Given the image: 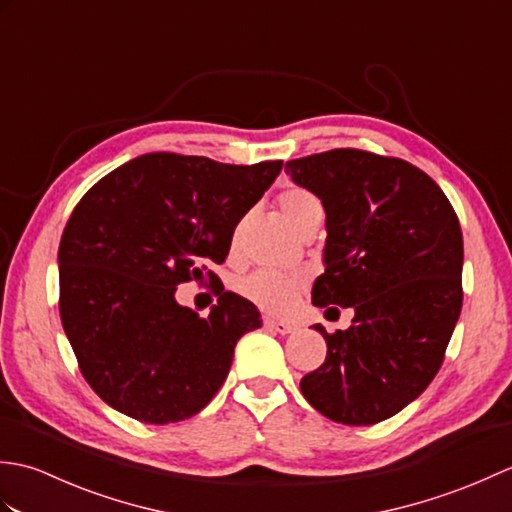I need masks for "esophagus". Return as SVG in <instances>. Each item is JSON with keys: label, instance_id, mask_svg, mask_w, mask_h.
<instances>
[{"label": "esophagus", "instance_id": "34e87169", "mask_svg": "<svg viewBox=\"0 0 512 512\" xmlns=\"http://www.w3.org/2000/svg\"><path fill=\"white\" fill-rule=\"evenodd\" d=\"M264 325H266V330H270V332H277V334H292L297 330V325L295 323H288V321H279V319H270V317H266L264 319Z\"/></svg>", "mask_w": 512, "mask_h": 512}]
</instances>
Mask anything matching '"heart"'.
I'll list each match as a JSON object with an SVG mask.
<instances>
[{
	"instance_id": "1",
	"label": "heart",
	"mask_w": 512,
	"mask_h": 512,
	"mask_svg": "<svg viewBox=\"0 0 512 512\" xmlns=\"http://www.w3.org/2000/svg\"><path fill=\"white\" fill-rule=\"evenodd\" d=\"M279 211L284 213L288 224L299 228V224L306 220V217L321 213V202L314 193L292 187L286 189L284 193L277 198ZM237 239V233L233 237V242ZM237 292L250 303H255L257 308L268 310V312H288L292 306L297 303L299 292L303 290V279L297 275H286V273H277V270H255L246 277H242L235 284Z\"/></svg>"
}]
</instances>
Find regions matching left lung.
Returning <instances> with one entry per match:
<instances>
[{
	"instance_id": "obj_1",
	"label": "left lung",
	"mask_w": 512,
	"mask_h": 512,
	"mask_svg": "<svg viewBox=\"0 0 512 512\" xmlns=\"http://www.w3.org/2000/svg\"><path fill=\"white\" fill-rule=\"evenodd\" d=\"M286 173L325 209V273L312 303L354 308L347 330L314 325L328 356L301 378V394L334 422L387 420L429 387L460 319L458 215L427 173L400 158L332 149L286 162Z\"/></svg>"
}]
</instances>
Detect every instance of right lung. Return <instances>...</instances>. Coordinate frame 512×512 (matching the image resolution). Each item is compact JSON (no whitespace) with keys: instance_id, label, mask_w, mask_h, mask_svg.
<instances>
[{"instance_id":"right-lung-1","label":"right lung","mask_w":512,"mask_h":512,"mask_svg":"<svg viewBox=\"0 0 512 512\" xmlns=\"http://www.w3.org/2000/svg\"><path fill=\"white\" fill-rule=\"evenodd\" d=\"M281 167L145 154L76 204L59 244V312L81 374L107 405L149 424L209 405L237 341L262 319L228 290L202 319L176 290L204 270L217 284L209 266L224 262L235 226Z\"/></svg>"}]
</instances>
